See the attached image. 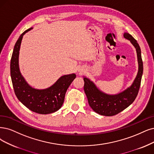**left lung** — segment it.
Listing matches in <instances>:
<instances>
[{"label":"left lung","mask_w":154,"mask_h":154,"mask_svg":"<svg viewBox=\"0 0 154 154\" xmlns=\"http://www.w3.org/2000/svg\"><path fill=\"white\" fill-rule=\"evenodd\" d=\"M124 37L129 40L137 52L138 72L131 86L118 94L108 95L96 88L95 85L89 79L84 77V89L87 96L89 105L95 112L101 116H113L126 109L134 101L140 89L143 70L141 49L136 40L132 35L125 33Z\"/></svg>","instance_id":"8db88e82"}]
</instances>
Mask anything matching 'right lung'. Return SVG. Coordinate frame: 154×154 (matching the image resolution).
<instances>
[{
    "mask_svg": "<svg viewBox=\"0 0 154 154\" xmlns=\"http://www.w3.org/2000/svg\"><path fill=\"white\" fill-rule=\"evenodd\" d=\"M32 28L22 33L14 45L10 65L11 80L16 97L23 104L32 112L48 114L61 107L66 90L76 75L73 73L62 76L52 86L43 90L33 89L26 83L20 72L18 56L23 36Z\"/></svg>",
    "mask_w": 154,
    "mask_h": 154,
    "instance_id": "1",
    "label": "right lung"
}]
</instances>
